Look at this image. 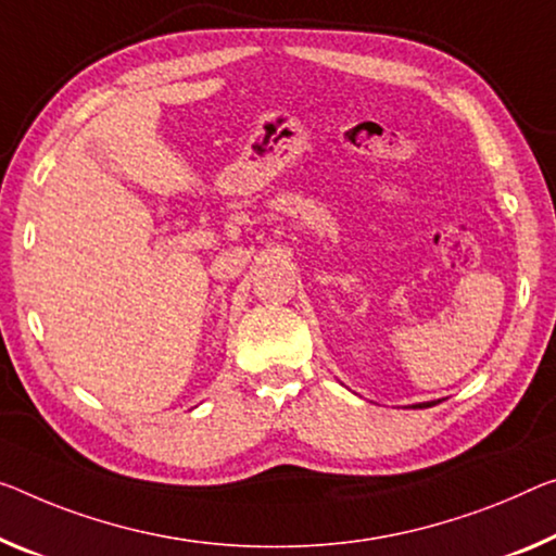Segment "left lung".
I'll return each mask as SVG.
<instances>
[{
	"label": "left lung",
	"instance_id": "1",
	"mask_svg": "<svg viewBox=\"0 0 556 556\" xmlns=\"http://www.w3.org/2000/svg\"><path fill=\"white\" fill-rule=\"evenodd\" d=\"M434 403H417V405H413V407H432Z\"/></svg>",
	"mask_w": 556,
	"mask_h": 556
}]
</instances>
